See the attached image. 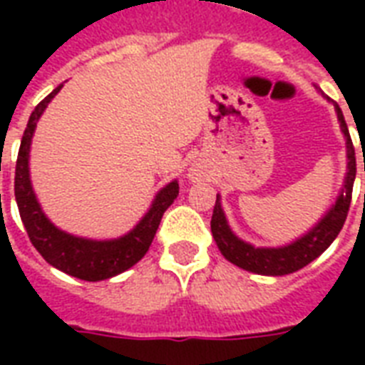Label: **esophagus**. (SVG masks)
Wrapping results in <instances>:
<instances>
[{
    "mask_svg": "<svg viewBox=\"0 0 365 365\" xmlns=\"http://www.w3.org/2000/svg\"><path fill=\"white\" fill-rule=\"evenodd\" d=\"M187 176H189V180H191V182H200V180H205L206 172L200 165H193L191 168H189Z\"/></svg>",
    "mask_w": 365,
    "mask_h": 365,
    "instance_id": "esophagus-1",
    "label": "esophagus"
}]
</instances>
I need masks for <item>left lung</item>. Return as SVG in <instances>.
Returning a JSON list of instances; mask_svg holds the SVG:
<instances>
[{"instance_id": "obj_1", "label": "left lung", "mask_w": 365, "mask_h": 365, "mask_svg": "<svg viewBox=\"0 0 365 365\" xmlns=\"http://www.w3.org/2000/svg\"><path fill=\"white\" fill-rule=\"evenodd\" d=\"M324 98H328V96H324ZM334 106L337 119H339L341 132L346 142V174L343 187L335 199V205H331V208L320 217V222L311 231H307L303 237L295 239L294 242L286 244V246H277V248H257L254 244L239 239L233 233V229L229 227L227 217L222 208V197L217 195L210 222L212 237L216 240L223 257L231 261L233 265L240 267L244 271L255 272V274L284 277V274L299 271L309 265L337 239L346 220V214H349V206H351L352 185H354V178H356V157H354V148H352L351 134L346 128L343 111L335 102Z\"/></svg>"}]
</instances>
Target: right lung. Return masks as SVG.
<instances>
[{
  "mask_svg": "<svg viewBox=\"0 0 365 365\" xmlns=\"http://www.w3.org/2000/svg\"><path fill=\"white\" fill-rule=\"evenodd\" d=\"M62 87L64 85H58L47 98L36 106V110L31 111L30 121H28L22 142H20L19 159H16L14 199L19 205L20 220L24 223L26 233L48 265H53L54 269H58L70 277L88 280V282H98V280L121 274L142 259L153 242L160 217L180 193V185H178V180L166 183L165 187L155 195L153 202L149 206V210L143 214L142 220L128 233L117 237V239H85V237H76V235L66 233L56 227L45 216V212L34 193V187H31L30 148L39 117L43 115L48 102L60 93Z\"/></svg>",
  "mask_w": 365,
  "mask_h": 365,
  "instance_id": "right-lung-1",
  "label": "right lung"
}]
</instances>
